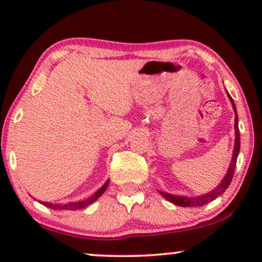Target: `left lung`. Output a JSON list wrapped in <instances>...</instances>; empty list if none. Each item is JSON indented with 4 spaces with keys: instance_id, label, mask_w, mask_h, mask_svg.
<instances>
[{
    "instance_id": "left-lung-1",
    "label": "left lung",
    "mask_w": 262,
    "mask_h": 262,
    "mask_svg": "<svg viewBox=\"0 0 262 262\" xmlns=\"http://www.w3.org/2000/svg\"><path fill=\"white\" fill-rule=\"evenodd\" d=\"M228 94V92H227ZM228 98L230 99L232 108H234L235 112V146H234V152H232V159H231V163L229 166V169L225 174V177L223 180L221 181V184L217 186L213 191H211L209 193L204 195H199V196H182V195H173L169 194V193H164V192H160V194L163 196L164 199H167L168 202L175 204L178 206H184V207H194V206H203L205 204L212 202L218 196L223 194V192L229 187L230 182L232 180V177H234L235 173V167H236V161H237V156L239 152V130H238V117H237V111H236V106L234 103V100L231 99V96L228 94Z\"/></svg>"
}]
</instances>
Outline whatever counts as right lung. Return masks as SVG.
Listing matches in <instances>:
<instances>
[{"label":"right lung","mask_w":262,"mask_h":262,"mask_svg":"<svg viewBox=\"0 0 262 262\" xmlns=\"http://www.w3.org/2000/svg\"><path fill=\"white\" fill-rule=\"evenodd\" d=\"M108 184H110V180H107L105 184H103L102 187L98 189V191H96L94 194L91 196V198L81 200V202H74V203H68V204H52V203H48V202H39V203H41L42 205L46 207H50V209H52V210H81V209H84V207H87L89 204L94 203L95 200L106 191Z\"/></svg>","instance_id":"obj_1"}]
</instances>
